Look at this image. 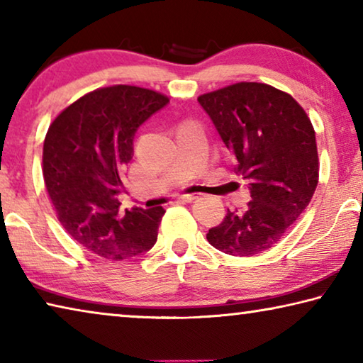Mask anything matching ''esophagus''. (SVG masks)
<instances>
[{
	"mask_svg": "<svg viewBox=\"0 0 363 363\" xmlns=\"http://www.w3.org/2000/svg\"><path fill=\"white\" fill-rule=\"evenodd\" d=\"M199 199V194H184L179 196L181 201H187V203H190V201H194Z\"/></svg>",
	"mask_w": 363,
	"mask_h": 363,
	"instance_id": "34e87169",
	"label": "esophagus"
}]
</instances>
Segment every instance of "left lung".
<instances>
[{
  "mask_svg": "<svg viewBox=\"0 0 363 363\" xmlns=\"http://www.w3.org/2000/svg\"><path fill=\"white\" fill-rule=\"evenodd\" d=\"M199 102L251 190L247 211L227 210L206 233L208 242L225 255H259L284 238L315 192L314 126L290 94L266 83L229 84L199 96Z\"/></svg>",
  "mask_w": 363,
  "mask_h": 363,
  "instance_id": "1",
  "label": "left lung"
}]
</instances>
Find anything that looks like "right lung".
I'll return each instance as SVG.
<instances>
[{"label":"right lung","instance_id":"obj_1","mask_svg":"<svg viewBox=\"0 0 363 363\" xmlns=\"http://www.w3.org/2000/svg\"><path fill=\"white\" fill-rule=\"evenodd\" d=\"M169 97L153 89L113 84L91 91L49 125L43 177L59 223L91 253L130 259L157 242L162 206L120 211L116 195L133 158V139Z\"/></svg>","mask_w":363,"mask_h":363}]
</instances>
